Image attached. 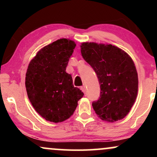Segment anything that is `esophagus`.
<instances>
[{
    "instance_id": "1",
    "label": "esophagus",
    "mask_w": 157,
    "mask_h": 157,
    "mask_svg": "<svg viewBox=\"0 0 157 157\" xmlns=\"http://www.w3.org/2000/svg\"><path fill=\"white\" fill-rule=\"evenodd\" d=\"M80 89L82 90V92L86 93V86H81V87H80Z\"/></svg>"
}]
</instances>
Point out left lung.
<instances>
[{"instance_id":"obj_1","label":"left lung","mask_w":157,"mask_h":157,"mask_svg":"<svg viewBox=\"0 0 157 157\" xmlns=\"http://www.w3.org/2000/svg\"><path fill=\"white\" fill-rule=\"evenodd\" d=\"M81 55L97 74L100 95L92 102L102 120L115 122L123 119L134 105L138 91V76L132 59L112 45L83 43Z\"/></svg>"}]
</instances>
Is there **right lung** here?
Listing matches in <instances>:
<instances>
[{
	"mask_svg": "<svg viewBox=\"0 0 157 157\" xmlns=\"http://www.w3.org/2000/svg\"><path fill=\"white\" fill-rule=\"evenodd\" d=\"M76 44L63 38L46 46L29 63L26 74L28 97L35 111L48 121L60 122L73 114L84 94L74 87L66 73Z\"/></svg>",
	"mask_w": 157,
	"mask_h": 157,
	"instance_id": "1",
	"label": "right lung"
}]
</instances>
